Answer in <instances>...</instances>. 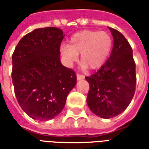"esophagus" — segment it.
<instances>
[{
  "label": "esophagus",
  "mask_w": 149,
  "mask_h": 149,
  "mask_svg": "<svg viewBox=\"0 0 149 149\" xmlns=\"http://www.w3.org/2000/svg\"><path fill=\"white\" fill-rule=\"evenodd\" d=\"M77 81H81V80H83V79H84V75L79 74V73H77Z\"/></svg>",
  "instance_id": "34e87169"
}]
</instances>
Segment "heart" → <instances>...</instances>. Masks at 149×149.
I'll return each mask as SVG.
<instances>
[{"instance_id": "b5f03b06", "label": "heart", "mask_w": 149, "mask_h": 149, "mask_svg": "<svg viewBox=\"0 0 149 149\" xmlns=\"http://www.w3.org/2000/svg\"><path fill=\"white\" fill-rule=\"evenodd\" d=\"M112 45V37L104 31L84 30L74 34L69 40V45L61 46V54L68 65L77 60L81 53L84 66L92 69L100 67L105 61Z\"/></svg>"}]
</instances>
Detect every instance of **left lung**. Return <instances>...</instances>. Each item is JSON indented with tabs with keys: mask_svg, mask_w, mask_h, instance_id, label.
<instances>
[{
	"mask_svg": "<svg viewBox=\"0 0 149 149\" xmlns=\"http://www.w3.org/2000/svg\"><path fill=\"white\" fill-rule=\"evenodd\" d=\"M113 37L109 58L100 68L85 79L89 84L88 108L95 115L109 119L124 112L136 89V64L132 49L124 35L109 28Z\"/></svg>",
	"mask_w": 149,
	"mask_h": 149,
	"instance_id": "obj_1",
	"label": "left lung"
}]
</instances>
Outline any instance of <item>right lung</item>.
Wrapping results in <instances>:
<instances>
[{"mask_svg":"<svg viewBox=\"0 0 149 149\" xmlns=\"http://www.w3.org/2000/svg\"><path fill=\"white\" fill-rule=\"evenodd\" d=\"M63 31L37 29L21 39L12 56V80L18 103L31 118L49 120L64 109L77 75L60 61Z\"/></svg>","mask_w":149,"mask_h":149,"instance_id":"1","label":"right lung"}]
</instances>
